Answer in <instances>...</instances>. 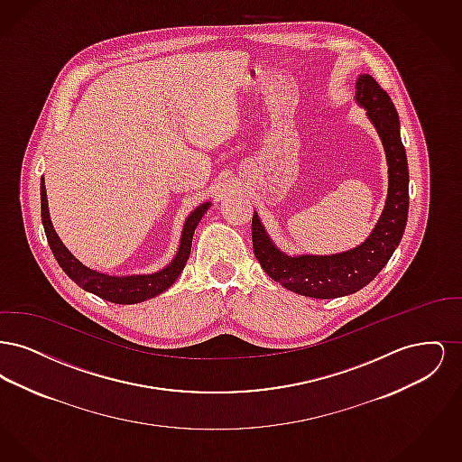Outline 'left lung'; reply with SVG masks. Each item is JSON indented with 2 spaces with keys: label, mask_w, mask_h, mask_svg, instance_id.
<instances>
[{
  "label": "left lung",
  "mask_w": 462,
  "mask_h": 462,
  "mask_svg": "<svg viewBox=\"0 0 462 462\" xmlns=\"http://www.w3.org/2000/svg\"><path fill=\"white\" fill-rule=\"evenodd\" d=\"M356 100L367 109V116L383 140L390 166L386 206L367 241L339 254L291 258L272 244L258 215H253L251 221L254 256L266 275L289 291L310 298H339L367 286L392 258L407 223L409 166L395 106L371 74L358 78Z\"/></svg>",
  "instance_id": "left-lung-1"
}]
</instances>
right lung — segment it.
Returning <instances> with one entry per match:
<instances>
[{
  "label": "right lung",
  "instance_id": "right-lung-1",
  "mask_svg": "<svg viewBox=\"0 0 462 462\" xmlns=\"http://www.w3.org/2000/svg\"><path fill=\"white\" fill-rule=\"evenodd\" d=\"M209 206H211L209 202L200 204L190 213V217L185 221L183 232H181V241H180L175 260L166 268H162L157 273H151V275L112 277V275L89 270L67 251L66 245L59 239V236L55 234L53 225L50 221L46 190H44V181L42 178V221H43L44 234H46V239H48L55 260L78 286L97 294L102 300H107L110 303H119V305H132V303H140L149 298H154L175 282L190 256L194 230H196L200 218L204 217V213L209 209Z\"/></svg>",
  "mask_w": 462,
  "mask_h": 462
}]
</instances>
